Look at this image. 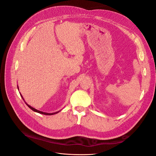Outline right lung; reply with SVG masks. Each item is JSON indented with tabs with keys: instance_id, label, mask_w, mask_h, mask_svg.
Masks as SVG:
<instances>
[{
	"instance_id": "obj_1",
	"label": "right lung",
	"mask_w": 156,
	"mask_h": 156,
	"mask_svg": "<svg viewBox=\"0 0 156 156\" xmlns=\"http://www.w3.org/2000/svg\"><path fill=\"white\" fill-rule=\"evenodd\" d=\"M17 88H18V90H19V88H18V87H17ZM21 95V98H23V101H24V99H23V96H22V95L21 94H20ZM25 103H26V105L29 107L30 109H32L33 111H34V112H38V113H40V114H43V115H55V114H56V113H58V112H59L60 111H57V112H53V113H48V112H42V111H38V110H37V109H36V108H33V107H32L31 106H30L29 105H28L27 103L25 102Z\"/></svg>"
}]
</instances>
